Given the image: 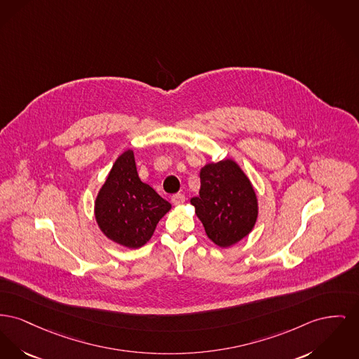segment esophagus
Listing matches in <instances>:
<instances>
[{
  "instance_id": "obj_1",
  "label": "esophagus",
  "mask_w": 359,
  "mask_h": 359,
  "mask_svg": "<svg viewBox=\"0 0 359 359\" xmlns=\"http://www.w3.org/2000/svg\"><path fill=\"white\" fill-rule=\"evenodd\" d=\"M170 201H172V203H173L175 206H179V205H183V203H184L186 196H184L183 194H175V195H172Z\"/></svg>"
}]
</instances>
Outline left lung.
Here are the masks:
<instances>
[{
  "label": "left lung",
  "instance_id": "obj_1",
  "mask_svg": "<svg viewBox=\"0 0 359 359\" xmlns=\"http://www.w3.org/2000/svg\"><path fill=\"white\" fill-rule=\"evenodd\" d=\"M199 176V195L191 199V205L211 241L228 248L255 226L257 198L252 184L231 158L206 164Z\"/></svg>",
  "mask_w": 359,
  "mask_h": 359
}]
</instances>
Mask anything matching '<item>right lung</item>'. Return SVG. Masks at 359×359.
Segmentation results:
<instances>
[{"instance_id":"right-lung-1","label":"right lung","mask_w":359,"mask_h":359,"mask_svg":"<svg viewBox=\"0 0 359 359\" xmlns=\"http://www.w3.org/2000/svg\"><path fill=\"white\" fill-rule=\"evenodd\" d=\"M169 210L168 201L141 182L131 149L116 158L95 201L100 231L127 248L145 245Z\"/></svg>"}]
</instances>
